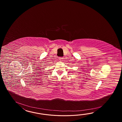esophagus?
Returning a JSON list of instances; mask_svg holds the SVG:
<instances>
[{
  "label": "esophagus",
  "mask_w": 122,
  "mask_h": 122,
  "mask_svg": "<svg viewBox=\"0 0 122 122\" xmlns=\"http://www.w3.org/2000/svg\"><path fill=\"white\" fill-rule=\"evenodd\" d=\"M59 60H61V61H62L63 59V58L62 57H59Z\"/></svg>",
  "instance_id": "esophagus-1"
}]
</instances>
